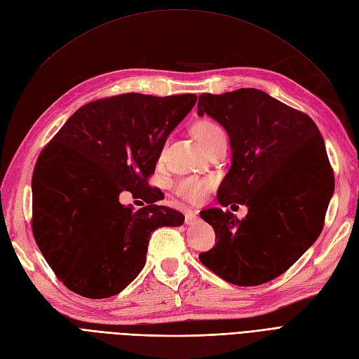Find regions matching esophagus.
Here are the masks:
<instances>
[{
  "label": "esophagus",
  "mask_w": 359,
  "mask_h": 359,
  "mask_svg": "<svg viewBox=\"0 0 359 359\" xmlns=\"http://www.w3.org/2000/svg\"><path fill=\"white\" fill-rule=\"evenodd\" d=\"M197 219H198V212H196V210L185 212V224H187V225L194 224Z\"/></svg>",
  "instance_id": "obj_1"
}]
</instances>
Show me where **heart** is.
Instances as JSON below:
<instances>
[{
	"instance_id": "obj_1",
	"label": "heart",
	"mask_w": 359,
	"mask_h": 359,
	"mask_svg": "<svg viewBox=\"0 0 359 359\" xmlns=\"http://www.w3.org/2000/svg\"><path fill=\"white\" fill-rule=\"evenodd\" d=\"M193 135L196 137V140L200 142V144H202L203 149H208L219 138H225V133L222 128L217 122L209 121V119L196 122L193 125ZM165 151H166V146H163L159 153V161H163ZM212 184L213 182L209 178L184 177L175 182L174 190L182 198H187L190 202L197 203V202H202L205 198V194L212 187Z\"/></svg>"
}]
</instances>
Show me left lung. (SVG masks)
<instances>
[{
    "instance_id": "obj_1",
    "label": "left lung",
    "mask_w": 359,
    "mask_h": 359,
    "mask_svg": "<svg viewBox=\"0 0 359 359\" xmlns=\"http://www.w3.org/2000/svg\"><path fill=\"white\" fill-rule=\"evenodd\" d=\"M197 113L225 128L233 150L219 205L249 209L243 219L219 208L200 212L217 243L198 259L243 287L274 280L323 231L334 178L320 130L308 114L255 88L202 94Z\"/></svg>"
}]
</instances>
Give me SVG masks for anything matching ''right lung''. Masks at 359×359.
Wrapping results in <instances>:
<instances>
[{
    "instance_id": "1",
    "label": "right lung",
    "mask_w": 359,
    "mask_h": 359,
    "mask_svg": "<svg viewBox=\"0 0 359 359\" xmlns=\"http://www.w3.org/2000/svg\"><path fill=\"white\" fill-rule=\"evenodd\" d=\"M196 100L138 93L95 100L41 151L32 175V233L69 290L90 299L118 294L144 268L154 229L182 225V213L154 205L157 190L147 178ZM123 192L149 205L125 207Z\"/></svg>"
}]
</instances>
